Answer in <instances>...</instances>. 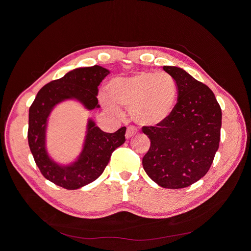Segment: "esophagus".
<instances>
[{
  "label": "esophagus",
  "instance_id": "34e87169",
  "mask_svg": "<svg viewBox=\"0 0 251 251\" xmlns=\"http://www.w3.org/2000/svg\"><path fill=\"white\" fill-rule=\"evenodd\" d=\"M136 133H137L136 128L133 127V126H129V127L127 128V130H126L125 137H126V139H129V138H131V137H133Z\"/></svg>",
  "mask_w": 251,
  "mask_h": 251
}]
</instances>
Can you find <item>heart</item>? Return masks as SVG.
Here are the masks:
<instances>
[{"instance_id": "obj_1", "label": "heart", "mask_w": 251, "mask_h": 251, "mask_svg": "<svg viewBox=\"0 0 251 251\" xmlns=\"http://www.w3.org/2000/svg\"><path fill=\"white\" fill-rule=\"evenodd\" d=\"M110 95L100 92V100L110 113L121 116L119 105L129 109L132 120L140 126L164 124L172 116L178 86L168 73L141 71L132 76L118 77L109 83Z\"/></svg>"}]
</instances>
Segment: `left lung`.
<instances>
[{
  "label": "left lung",
  "mask_w": 251,
  "mask_h": 251,
  "mask_svg": "<svg viewBox=\"0 0 251 251\" xmlns=\"http://www.w3.org/2000/svg\"><path fill=\"white\" fill-rule=\"evenodd\" d=\"M178 86V101L168 120L142 127L151 148L142 159L149 177L164 188L188 187L201 179L219 149L222 110L214 92L176 66H164Z\"/></svg>",
  "instance_id": "obj_1"
}]
</instances>
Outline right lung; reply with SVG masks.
Wrapping results in <instances>:
<instances>
[{
  "label": "right lung",
  "instance_id": "right-lung-1",
  "mask_svg": "<svg viewBox=\"0 0 251 251\" xmlns=\"http://www.w3.org/2000/svg\"><path fill=\"white\" fill-rule=\"evenodd\" d=\"M108 74V69L98 65L76 68L46 84L30 105L27 135L29 149L44 177L58 186L73 190L94 182L109 164L112 152L125 142L126 127L115 133H107L89 118L82 151L74 162L59 164L51 159L47 150V129L51 111L66 100H76L87 111L99 109L98 86Z\"/></svg>",
  "mask_w": 251,
  "mask_h": 251
}]
</instances>
